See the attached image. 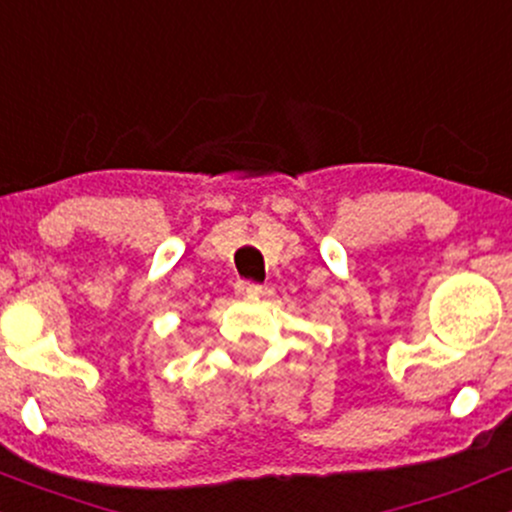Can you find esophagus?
Here are the masks:
<instances>
[{"mask_svg": "<svg viewBox=\"0 0 512 512\" xmlns=\"http://www.w3.org/2000/svg\"><path fill=\"white\" fill-rule=\"evenodd\" d=\"M234 292H237V297H258L263 292V287L258 283H249V280H239L234 285Z\"/></svg>", "mask_w": 512, "mask_h": 512, "instance_id": "1", "label": "esophagus"}]
</instances>
